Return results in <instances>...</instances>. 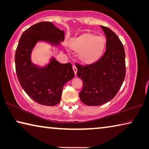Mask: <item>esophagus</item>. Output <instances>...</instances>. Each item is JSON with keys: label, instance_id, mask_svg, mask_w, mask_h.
I'll return each instance as SVG.
<instances>
[{"label": "esophagus", "instance_id": "obj_1", "mask_svg": "<svg viewBox=\"0 0 149 149\" xmlns=\"http://www.w3.org/2000/svg\"><path fill=\"white\" fill-rule=\"evenodd\" d=\"M73 70H74V72L75 73V75H77V69L76 68V66L75 65H73Z\"/></svg>", "mask_w": 149, "mask_h": 149}]
</instances>
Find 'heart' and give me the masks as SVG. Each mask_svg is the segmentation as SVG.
<instances>
[{
	"mask_svg": "<svg viewBox=\"0 0 149 149\" xmlns=\"http://www.w3.org/2000/svg\"><path fill=\"white\" fill-rule=\"evenodd\" d=\"M105 47V38L91 34H84L75 38L72 43V48L79 52V58L85 63L96 62L103 55Z\"/></svg>",
	"mask_w": 149,
	"mask_h": 149,
	"instance_id": "1",
	"label": "heart"
}]
</instances>
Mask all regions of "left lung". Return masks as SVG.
<instances>
[{"instance_id": "1", "label": "left lung", "mask_w": 149, "mask_h": 149, "mask_svg": "<svg viewBox=\"0 0 149 149\" xmlns=\"http://www.w3.org/2000/svg\"><path fill=\"white\" fill-rule=\"evenodd\" d=\"M107 42L103 55L93 63H75L77 75L83 80L80 100L89 106L104 104L115 97L123 83L126 74L125 52L123 45L111 30L101 26Z\"/></svg>"}]
</instances>
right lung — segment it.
<instances>
[{"mask_svg": "<svg viewBox=\"0 0 149 149\" xmlns=\"http://www.w3.org/2000/svg\"><path fill=\"white\" fill-rule=\"evenodd\" d=\"M64 38L63 30L52 22H41L25 30L19 40L15 54L18 79L28 95L40 105L54 106L60 103L63 86L75 74L71 63H61L53 56L44 66L35 64L31 60L32 51L41 42L60 48Z\"/></svg>", "mask_w": 149, "mask_h": 149, "instance_id": "obj_1", "label": "right lung"}]
</instances>
